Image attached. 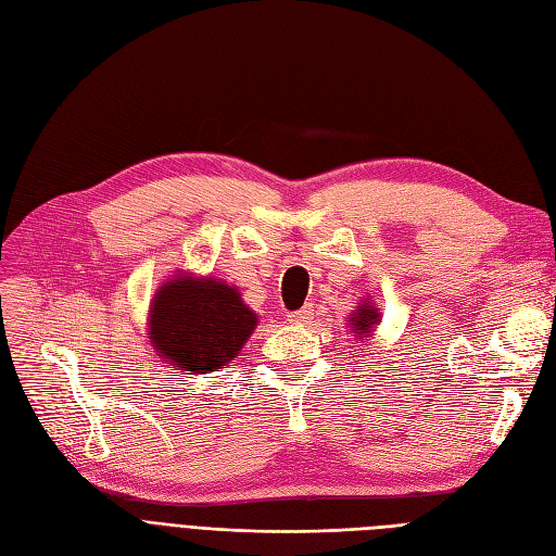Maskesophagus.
<instances>
[{
	"instance_id": "34e87169",
	"label": "esophagus",
	"mask_w": 556,
	"mask_h": 556,
	"mask_svg": "<svg viewBox=\"0 0 556 556\" xmlns=\"http://www.w3.org/2000/svg\"><path fill=\"white\" fill-rule=\"evenodd\" d=\"M288 319H290V325H308L311 319H313V308H311V306L299 308V311L290 313Z\"/></svg>"
}]
</instances>
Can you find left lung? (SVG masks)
<instances>
[{"mask_svg":"<svg viewBox=\"0 0 556 556\" xmlns=\"http://www.w3.org/2000/svg\"><path fill=\"white\" fill-rule=\"evenodd\" d=\"M350 323L355 325V333H359V339H364V333L371 331L378 323V313L371 306H359V311L350 317Z\"/></svg>","mask_w":556,"mask_h":556,"instance_id":"obj_1","label":"left lung"}]
</instances>
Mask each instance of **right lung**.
Masks as SVG:
<instances>
[{
    "label": "right lung",
    "mask_w": 556,
    "mask_h": 556,
    "mask_svg": "<svg viewBox=\"0 0 556 556\" xmlns=\"http://www.w3.org/2000/svg\"><path fill=\"white\" fill-rule=\"evenodd\" d=\"M257 315L225 282L178 278L157 290L150 306V343L180 371L204 374L239 355Z\"/></svg>",
    "instance_id": "right-lung-1"
}]
</instances>
